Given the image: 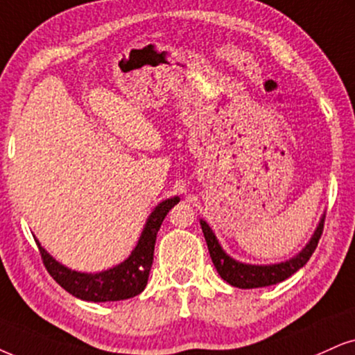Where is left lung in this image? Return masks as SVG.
Returning a JSON list of instances; mask_svg holds the SVG:
<instances>
[{
    "label": "left lung",
    "instance_id": "left-lung-1",
    "mask_svg": "<svg viewBox=\"0 0 355 355\" xmlns=\"http://www.w3.org/2000/svg\"><path fill=\"white\" fill-rule=\"evenodd\" d=\"M200 227H202L205 242H207L209 253H211L212 263L216 266L222 279L232 284L235 288H242V290H252V288H263L277 284L279 282H284L295 275L296 271L308 263L311 258L313 252L316 250L319 239H321L322 227H324V216L321 217L319 224L314 230V234L309 239V242L304 245V248L290 260L279 261V263H270V265H252V263H242V261L232 258L227 253L222 245L214 234L211 227L204 218H200Z\"/></svg>",
    "mask_w": 355,
    "mask_h": 355
}]
</instances>
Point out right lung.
I'll return each instance as SVG.
<instances>
[{
  "mask_svg": "<svg viewBox=\"0 0 355 355\" xmlns=\"http://www.w3.org/2000/svg\"><path fill=\"white\" fill-rule=\"evenodd\" d=\"M179 202V198L166 199L153 209L146 224L143 227L137 247L131 250L128 258L112 268L98 271V273H85L76 271L57 261L46 248L36 243L41 252L42 261L52 278L55 279L65 291L71 293L78 300L92 301V303H105V301H121L133 298L144 290L150 277L155 253L156 235L163 224L168 212Z\"/></svg>",
  "mask_w": 355,
  "mask_h": 355,
  "instance_id": "1",
  "label": "right lung"
}]
</instances>
